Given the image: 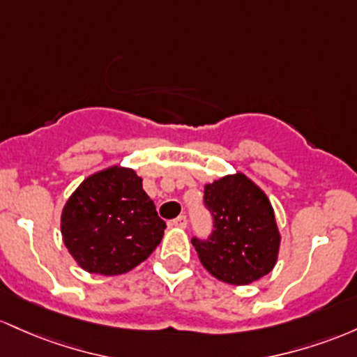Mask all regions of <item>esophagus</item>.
Wrapping results in <instances>:
<instances>
[{
    "label": "esophagus",
    "mask_w": 357,
    "mask_h": 357,
    "mask_svg": "<svg viewBox=\"0 0 357 357\" xmlns=\"http://www.w3.org/2000/svg\"><path fill=\"white\" fill-rule=\"evenodd\" d=\"M170 224L174 227H180V229H183V227H187V218L185 215H178V218L174 219Z\"/></svg>",
    "instance_id": "1"
}]
</instances>
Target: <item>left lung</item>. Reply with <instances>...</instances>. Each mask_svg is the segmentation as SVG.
Listing matches in <instances>:
<instances>
[{
  "label": "left lung",
  "mask_w": 357,
  "mask_h": 357,
  "mask_svg": "<svg viewBox=\"0 0 357 357\" xmlns=\"http://www.w3.org/2000/svg\"><path fill=\"white\" fill-rule=\"evenodd\" d=\"M214 215L209 241L192 239L200 263L219 282L250 285L273 270L282 234L265 190L241 172L204 185Z\"/></svg>",
  "instance_id": "obj_1"
}]
</instances>
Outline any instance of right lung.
Listing matches in <instances>:
<instances>
[{"label":"right lung","mask_w":357,"mask_h":357,"mask_svg":"<svg viewBox=\"0 0 357 357\" xmlns=\"http://www.w3.org/2000/svg\"><path fill=\"white\" fill-rule=\"evenodd\" d=\"M165 222L133 168L113 165L81 182L62 209L60 232L74 261L87 273H128L155 251Z\"/></svg>","instance_id":"1"}]
</instances>
